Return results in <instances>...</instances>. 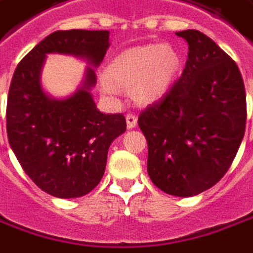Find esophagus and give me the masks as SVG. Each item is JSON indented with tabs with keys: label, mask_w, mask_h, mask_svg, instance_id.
Listing matches in <instances>:
<instances>
[{
	"label": "esophagus",
	"mask_w": 253,
	"mask_h": 253,
	"mask_svg": "<svg viewBox=\"0 0 253 253\" xmlns=\"http://www.w3.org/2000/svg\"><path fill=\"white\" fill-rule=\"evenodd\" d=\"M126 123L127 128H134V127L137 126V116H135V113H127Z\"/></svg>",
	"instance_id": "34e87169"
}]
</instances>
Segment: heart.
<instances>
[{
    "label": "heart",
    "mask_w": 253,
    "mask_h": 253,
    "mask_svg": "<svg viewBox=\"0 0 253 253\" xmlns=\"http://www.w3.org/2000/svg\"><path fill=\"white\" fill-rule=\"evenodd\" d=\"M180 68V58L169 45L148 44L127 49L113 59L106 69L107 76L99 79V87L105 95H116L115 83L131 87L134 99L148 104L162 97Z\"/></svg>",
    "instance_id": "b5f03b06"
}]
</instances>
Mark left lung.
I'll return each instance as SVG.
<instances>
[{
  "mask_svg": "<svg viewBox=\"0 0 253 253\" xmlns=\"http://www.w3.org/2000/svg\"><path fill=\"white\" fill-rule=\"evenodd\" d=\"M188 42L180 79L138 116L148 142L149 178L163 192L192 197L217 184L241 145L247 95L241 72L212 39L177 32Z\"/></svg>",
  "mask_w": 253,
  "mask_h": 253,
  "instance_id": "left-lung-1",
  "label": "left lung"
}]
</instances>
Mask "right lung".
I'll list each match as a JSON object with an SVG mask.
<instances>
[{
	"label": "right lung",
	"instance_id": "obj_1",
	"mask_svg": "<svg viewBox=\"0 0 253 253\" xmlns=\"http://www.w3.org/2000/svg\"><path fill=\"white\" fill-rule=\"evenodd\" d=\"M108 47V30H58L33 48L13 73L6 102L8 141L26 174L49 195L77 198L92 191L104 176L111 142L126 131V119L123 113L97 109L90 94L97 82L92 68L72 97H48L40 83L45 55L84 56L97 68Z\"/></svg>",
	"mask_w": 253,
	"mask_h": 253
}]
</instances>
